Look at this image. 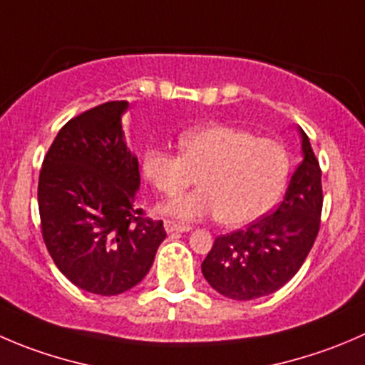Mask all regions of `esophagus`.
<instances>
[{"instance_id":"esophagus-1","label":"esophagus","mask_w":365,"mask_h":365,"mask_svg":"<svg viewBox=\"0 0 365 365\" xmlns=\"http://www.w3.org/2000/svg\"><path fill=\"white\" fill-rule=\"evenodd\" d=\"M164 228L168 233H173V232H189L190 226L183 225V222H176V221H173V219H165Z\"/></svg>"}]
</instances>
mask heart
<instances>
[{"instance_id": "heart-1", "label": "heart", "mask_w": 365, "mask_h": 365, "mask_svg": "<svg viewBox=\"0 0 365 365\" xmlns=\"http://www.w3.org/2000/svg\"><path fill=\"white\" fill-rule=\"evenodd\" d=\"M180 153L150 148L143 175L158 192L176 196L196 182L201 189L168 201L162 212L192 219L217 215L228 226L255 221L287 183L291 158L282 143L246 130L205 125L180 135Z\"/></svg>"}]
</instances>
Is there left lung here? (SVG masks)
<instances>
[{
    "instance_id": "left-lung-1",
    "label": "left lung",
    "mask_w": 365,
    "mask_h": 365,
    "mask_svg": "<svg viewBox=\"0 0 365 365\" xmlns=\"http://www.w3.org/2000/svg\"><path fill=\"white\" fill-rule=\"evenodd\" d=\"M303 162L277 210L246 230L214 240L201 264L205 280L230 299H257L284 287L309 257L321 225L323 187L319 160L303 130Z\"/></svg>"
}]
</instances>
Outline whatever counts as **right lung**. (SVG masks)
<instances>
[{
  "instance_id": "obj_1",
  "label": "right lung",
  "mask_w": 365,
  "mask_h": 365,
  "mask_svg": "<svg viewBox=\"0 0 365 365\" xmlns=\"http://www.w3.org/2000/svg\"><path fill=\"white\" fill-rule=\"evenodd\" d=\"M126 108L107 101L67 121L38 175L42 239L53 262L71 284L100 296L135 287L168 235L135 203L140 175L123 133Z\"/></svg>"
}]
</instances>
